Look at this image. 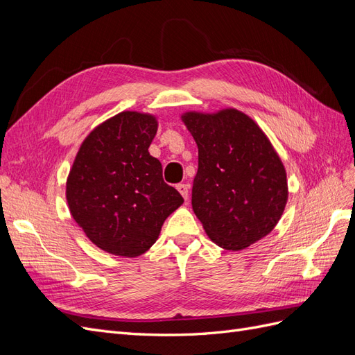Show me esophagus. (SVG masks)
<instances>
[{
  "label": "esophagus",
  "instance_id": "esophagus-1",
  "mask_svg": "<svg viewBox=\"0 0 355 355\" xmlns=\"http://www.w3.org/2000/svg\"><path fill=\"white\" fill-rule=\"evenodd\" d=\"M176 189L180 192V196L182 197H184L185 200H188V196H189V192H188V185L187 184H178L176 185Z\"/></svg>",
  "mask_w": 355,
  "mask_h": 355
}]
</instances>
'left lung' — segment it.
Instances as JSON below:
<instances>
[{
    "label": "left lung",
    "instance_id": "1",
    "mask_svg": "<svg viewBox=\"0 0 355 355\" xmlns=\"http://www.w3.org/2000/svg\"><path fill=\"white\" fill-rule=\"evenodd\" d=\"M180 118L198 146L192 210L209 239L232 252L259 241L275 228L288 197L286 168L270 139L234 108Z\"/></svg>",
    "mask_w": 355,
    "mask_h": 355
}]
</instances>
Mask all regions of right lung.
Segmentation results:
<instances>
[{"mask_svg": "<svg viewBox=\"0 0 355 355\" xmlns=\"http://www.w3.org/2000/svg\"><path fill=\"white\" fill-rule=\"evenodd\" d=\"M153 114L124 111L84 139L67 179L73 220L99 249L115 256L145 253L184 198L163 180L148 148L157 135Z\"/></svg>", "mask_w": 355, "mask_h": 355, "instance_id": "obj_1", "label": "right lung"}]
</instances>
